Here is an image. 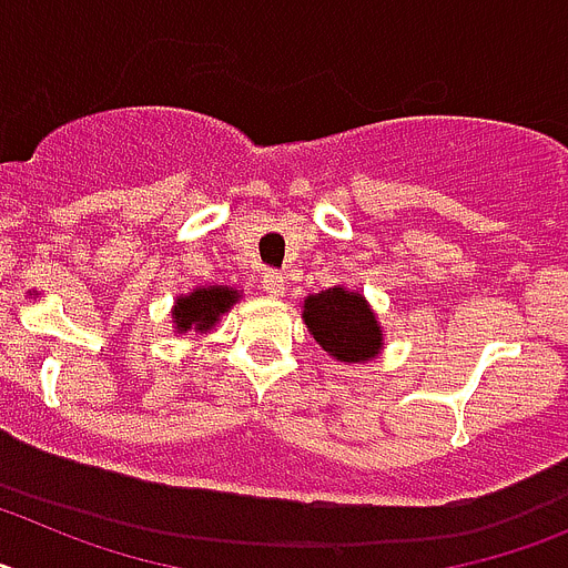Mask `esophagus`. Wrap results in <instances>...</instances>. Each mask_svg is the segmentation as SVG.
<instances>
[{"instance_id":"1","label":"esophagus","mask_w":568,"mask_h":568,"mask_svg":"<svg viewBox=\"0 0 568 568\" xmlns=\"http://www.w3.org/2000/svg\"><path fill=\"white\" fill-rule=\"evenodd\" d=\"M261 287H264L267 295H273V298H281L284 290H287V278L281 273H275V270H267V273H264V281H261Z\"/></svg>"}]
</instances>
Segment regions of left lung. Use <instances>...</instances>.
<instances>
[{
    "instance_id": "obj_1",
    "label": "left lung",
    "mask_w": 568,
    "mask_h": 568,
    "mask_svg": "<svg viewBox=\"0 0 568 568\" xmlns=\"http://www.w3.org/2000/svg\"><path fill=\"white\" fill-rule=\"evenodd\" d=\"M310 335L324 353L346 364L373 361L384 346V329L361 293L346 287H329L304 298V313Z\"/></svg>"
}]
</instances>
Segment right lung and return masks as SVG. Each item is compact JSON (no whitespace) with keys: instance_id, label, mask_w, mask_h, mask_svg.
<instances>
[{"instance_id":"obj_1","label":"right lung","mask_w":568,"mask_h":568,"mask_svg":"<svg viewBox=\"0 0 568 568\" xmlns=\"http://www.w3.org/2000/svg\"><path fill=\"white\" fill-rule=\"evenodd\" d=\"M239 290L233 287H199L190 295H179L173 307V324L175 333H207L215 327V321L222 318L235 301H239Z\"/></svg>"}]
</instances>
